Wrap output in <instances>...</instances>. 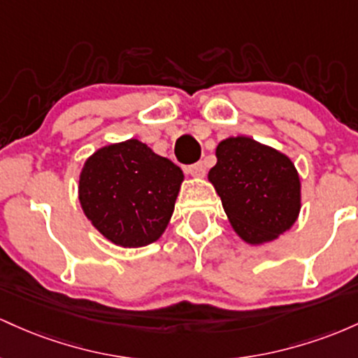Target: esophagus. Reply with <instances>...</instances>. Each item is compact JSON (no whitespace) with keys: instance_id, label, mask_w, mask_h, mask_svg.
<instances>
[{"instance_id":"esophagus-1","label":"esophagus","mask_w":358,"mask_h":358,"mask_svg":"<svg viewBox=\"0 0 358 358\" xmlns=\"http://www.w3.org/2000/svg\"><path fill=\"white\" fill-rule=\"evenodd\" d=\"M187 172H189L192 178L201 179V178H204V174H206V167H204L203 162H196V164H192V166L187 167Z\"/></svg>"}]
</instances>
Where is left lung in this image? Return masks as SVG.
<instances>
[{
  "mask_svg": "<svg viewBox=\"0 0 358 358\" xmlns=\"http://www.w3.org/2000/svg\"><path fill=\"white\" fill-rule=\"evenodd\" d=\"M208 179L243 242H272L296 223L301 180L292 160L250 136H230L216 147Z\"/></svg>",
  "mask_w": 358,
  "mask_h": 358,
  "instance_id": "8db88e82",
  "label": "left lung"
}]
</instances>
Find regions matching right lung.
Listing matches in <instances>:
<instances>
[{"mask_svg": "<svg viewBox=\"0 0 358 358\" xmlns=\"http://www.w3.org/2000/svg\"><path fill=\"white\" fill-rule=\"evenodd\" d=\"M182 180L174 162L130 138L101 147L84 162L79 203L111 243L145 247L166 231Z\"/></svg>", "mask_w": 358, "mask_h": 358, "instance_id": "add662e5", "label": "right lung"}]
</instances>
